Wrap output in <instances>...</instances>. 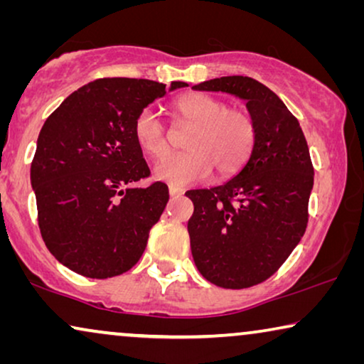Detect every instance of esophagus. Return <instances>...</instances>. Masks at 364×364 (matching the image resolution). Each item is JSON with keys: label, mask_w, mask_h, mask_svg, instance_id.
Masks as SVG:
<instances>
[{"label": "esophagus", "mask_w": 364, "mask_h": 364, "mask_svg": "<svg viewBox=\"0 0 364 364\" xmlns=\"http://www.w3.org/2000/svg\"><path fill=\"white\" fill-rule=\"evenodd\" d=\"M168 193H171V197H181V196H183V188L176 187V186H168Z\"/></svg>", "instance_id": "obj_1"}]
</instances>
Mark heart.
Listing matches in <instances>:
<instances>
[{
    "instance_id": "obj_1",
    "label": "heart",
    "mask_w": 364,
    "mask_h": 364,
    "mask_svg": "<svg viewBox=\"0 0 364 364\" xmlns=\"http://www.w3.org/2000/svg\"><path fill=\"white\" fill-rule=\"evenodd\" d=\"M177 116L192 124L187 134V152L168 156L154 168L157 178L172 186H187L208 177L213 168L222 177L242 168L255 142V126L245 111L227 107L222 99L192 92L173 102ZM134 139L147 156L161 159L171 149L168 134L151 107L134 121Z\"/></svg>"
}]
</instances>
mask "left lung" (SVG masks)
I'll list each match as a JSON object with an SVG mask.
<instances>
[{
  "instance_id": "8db88e82",
  "label": "left lung",
  "mask_w": 364,
  "mask_h": 364,
  "mask_svg": "<svg viewBox=\"0 0 364 364\" xmlns=\"http://www.w3.org/2000/svg\"><path fill=\"white\" fill-rule=\"evenodd\" d=\"M247 102L255 142L242 171L223 186L188 191L193 262L203 278L240 290L270 278L301 240L308 223L313 166L300 122L280 97L247 76L200 82Z\"/></svg>"
}]
</instances>
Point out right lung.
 I'll list each match as a JSON object with an SVG mask.
<instances>
[{
  "instance_id": "1",
  "label": "right lung",
  "mask_w": 364,
  "mask_h": 364,
  "mask_svg": "<svg viewBox=\"0 0 364 364\" xmlns=\"http://www.w3.org/2000/svg\"><path fill=\"white\" fill-rule=\"evenodd\" d=\"M171 87L149 79L104 77L79 87L46 119L31 162L39 230L69 270L111 278L139 262L168 200L134 139L137 114Z\"/></svg>"
}]
</instances>
